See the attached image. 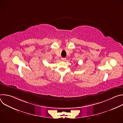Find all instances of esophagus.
<instances>
[{
    "mask_svg": "<svg viewBox=\"0 0 123 123\" xmlns=\"http://www.w3.org/2000/svg\"><path fill=\"white\" fill-rule=\"evenodd\" d=\"M61 60H62V61H65L66 60V58H61Z\"/></svg>",
    "mask_w": 123,
    "mask_h": 123,
    "instance_id": "1",
    "label": "esophagus"
}]
</instances>
